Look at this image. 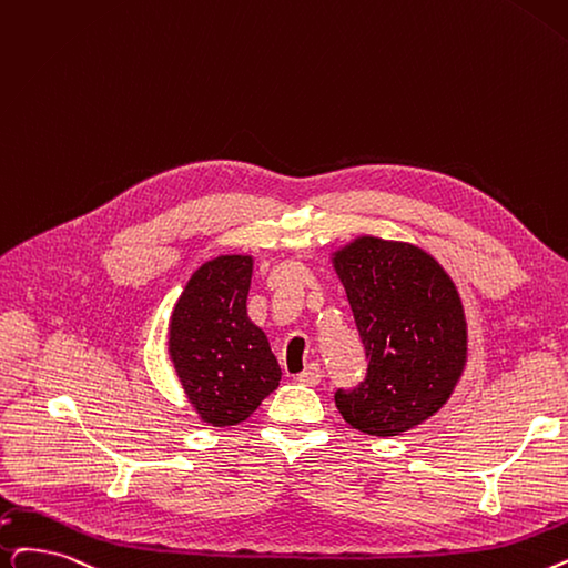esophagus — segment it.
I'll list each match as a JSON object with an SVG mask.
<instances>
[{"label":"esophagus","mask_w":568,"mask_h":568,"mask_svg":"<svg viewBox=\"0 0 568 568\" xmlns=\"http://www.w3.org/2000/svg\"><path fill=\"white\" fill-rule=\"evenodd\" d=\"M320 378H323V372H320V366H317L315 362H313V364H308L302 374L294 376V381L302 383V385H306V387L317 385V383H320Z\"/></svg>","instance_id":"obj_1"}]
</instances>
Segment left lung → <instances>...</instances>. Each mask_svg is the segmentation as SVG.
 Masks as SVG:
<instances>
[{
    "mask_svg": "<svg viewBox=\"0 0 568 568\" xmlns=\"http://www.w3.org/2000/svg\"><path fill=\"white\" fill-rule=\"evenodd\" d=\"M368 368L359 387L334 394L343 420L392 438L436 415L468 355L466 315L453 278L427 251L362 234L332 253Z\"/></svg>",
    "mask_w": 568,
    "mask_h": 568,
    "instance_id": "1",
    "label": "left lung"
}]
</instances>
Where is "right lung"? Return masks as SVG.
<instances>
[{
    "mask_svg": "<svg viewBox=\"0 0 568 568\" xmlns=\"http://www.w3.org/2000/svg\"><path fill=\"white\" fill-rule=\"evenodd\" d=\"M251 255H220L190 276L169 320V357L202 423L232 427L281 383L264 332L245 313Z\"/></svg>",
    "mask_w": 568,
    "mask_h": 568,
    "instance_id": "add662e5",
    "label": "right lung"
}]
</instances>
